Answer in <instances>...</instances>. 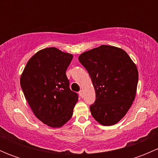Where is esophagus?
<instances>
[{"label": "esophagus", "instance_id": "esophagus-1", "mask_svg": "<svg viewBox=\"0 0 158 158\" xmlns=\"http://www.w3.org/2000/svg\"><path fill=\"white\" fill-rule=\"evenodd\" d=\"M79 96H80V97L83 96V92H82V90L79 91Z\"/></svg>", "mask_w": 158, "mask_h": 158}]
</instances>
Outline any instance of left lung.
Masks as SVG:
<instances>
[{
    "mask_svg": "<svg viewBox=\"0 0 158 158\" xmlns=\"http://www.w3.org/2000/svg\"><path fill=\"white\" fill-rule=\"evenodd\" d=\"M79 60L95 91L96 99L90 106L92 115L106 126L118 123L135 100L138 82L135 64L123 49L107 45L83 52Z\"/></svg>",
    "mask_w": 158,
    "mask_h": 158,
    "instance_id": "left-lung-1",
    "label": "left lung"
}]
</instances>
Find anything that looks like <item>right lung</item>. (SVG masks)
<instances>
[{
    "instance_id": "obj_1",
    "label": "right lung",
    "mask_w": 158,
    "mask_h": 158,
    "mask_svg": "<svg viewBox=\"0 0 158 158\" xmlns=\"http://www.w3.org/2000/svg\"><path fill=\"white\" fill-rule=\"evenodd\" d=\"M73 55L55 47L40 50L30 59L20 77V86L38 119L60 128L73 116L78 94L69 88L66 71Z\"/></svg>"
}]
</instances>
